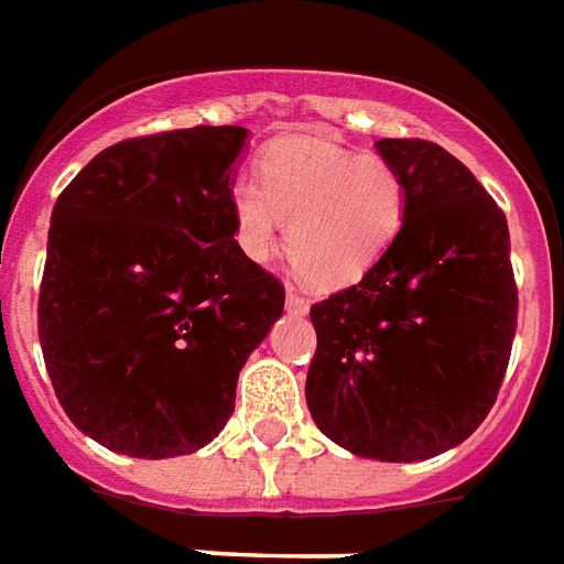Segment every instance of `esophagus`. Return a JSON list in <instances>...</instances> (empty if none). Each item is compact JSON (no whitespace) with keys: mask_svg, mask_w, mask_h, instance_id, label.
<instances>
[{"mask_svg":"<svg viewBox=\"0 0 564 564\" xmlns=\"http://www.w3.org/2000/svg\"><path fill=\"white\" fill-rule=\"evenodd\" d=\"M286 307H290V311H293V314H307V299L305 295H299L295 293V290H290V293H286Z\"/></svg>","mask_w":564,"mask_h":564,"instance_id":"34e87169","label":"esophagus"}]
</instances>
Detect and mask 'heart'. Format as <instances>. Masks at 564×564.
Segmentation results:
<instances>
[{
	"mask_svg": "<svg viewBox=\"0 0 564 564\" xmlns=\"http://www.w3.org/2000/svg\"><path fill=\"white\" fill-rule=\"evenodd\" d=\"M229 214L245 257L269 259L283 223L295 271L319 290H341L362 281L399 238L408 186L380 153L293 135L262 150L257 184L229 189Z\"/></svg>",
	"mask_w": 564,
	"mask_h": 564,
	"instance_id": "heart-1",
	"label": "heart"
}]
</instances>
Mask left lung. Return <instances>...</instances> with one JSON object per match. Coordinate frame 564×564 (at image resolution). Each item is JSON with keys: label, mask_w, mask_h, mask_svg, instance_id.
I'll return each instance as SVG.
<instances>
[{"label": "left lung", "mask_w": 564, "mask_h": 564, "mask_svg": "<svg viewBox=\"0 0 564 564\" xmlns=\"http://www.w3.org/2000/svg\"><path fill=\"white\" fill-rule=\"evenodd\" d=\"M408 186L399 238L356 286L311 307L307 411L380 462L432 459L484 423L517 332L508 220L453 153L380 139Z\"/></svg>", "instance_id": "left-lung-1"}]
</instances>
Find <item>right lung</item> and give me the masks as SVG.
Instances as JSON below:
<instances>
[{
    "label": "right lung",
    "mask_w": 564,
    "mask_h": 564,
    "mask_svg": "<svg viewBox=\"0 0 564 564\" xmlns=\"http://www.w3.org/2000/svg\"><path fill=\"white\" fill-rule=\"evenodd\" d=\"M245 127L129 139L59 193L39 341L63 411L135 459L186 456L235 411V383L283 314V283L235 241Z\"/></svg>",
    "instance_id": "right-lung-1"
}]
</instances>
